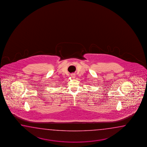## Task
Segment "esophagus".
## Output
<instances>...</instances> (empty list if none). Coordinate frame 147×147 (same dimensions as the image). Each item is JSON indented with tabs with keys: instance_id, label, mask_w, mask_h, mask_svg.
<instances>
[{
	"instance_id": "1",
	"label": "esophagus",
	"mask_w": 147,
	"mask_h": 147,
	"mask_svg": "<svg viewBox=\"0 0 147 147\" xmlns=\"http://www.w3.org/2000/svg\"><path fill=\"white\" fill-rule=\"evenodd\" d=\"M71 77H72V78H75L76 76H75V74H71Z\"/></svg>"
}]
</instances>
